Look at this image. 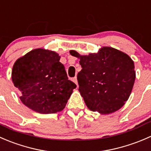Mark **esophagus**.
Returning <instances> with one entry per match:
<instances>
[{
    "label": "esophagus",
    "instance_id": "esophagus-1",
    "mask_svg": "<svg viewBox=\"0 0 151 151\" xmlns=\"http://www.w3.org/2000/svg\"><path fill=\"white\" fill-rule=\"evenodd\" d=\"M73 81L75 82V83H76V84H77V86H78V80H77V77H74L73 78Z\"/></svg>",
    "mask_w": 151,
    "mask_h": 151
}]
</instances>
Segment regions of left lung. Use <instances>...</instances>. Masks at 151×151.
I'll use <instances>...</instances> for the list:
<instances>
[{
    "instance_id": "obj_1",
    "label": "left lung",
    "mask_w": 151,
    "mask_h": 151,
    "mask_svg": "<svg viewBox=\"0 0 151 151\" xmlns=\"http://www.w3.org/2000/svg\"><path fill=\"white\" fill-rule=\"evenodd\" d=\"M70 53L80 59L78 90L88 108L103 114L120 109L129 98L135 81L132 59L109 47L88 56H81L75 50Z\"/></svg>"
}]
</instances>
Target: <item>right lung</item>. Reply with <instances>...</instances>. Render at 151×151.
Here are the masks:
<instances>
[{
	"mask_svg": "<svg viewBox=\"0 0 151 151\" xmlns=\"http://www.w3.org/2000/svg\"><path fill=\"white\" fill-rule=\"evenodd\" d=\"M60 56L53 51L35 49L17 59L12 72L22 103L42 114L61 111L76 87L68 80Z\"/></svg>",
	"mask_w": 151,
	"mask_h": 151,
	"instance_id": "right-lung-1",
	"label": "right lung"
}]
</instances>
